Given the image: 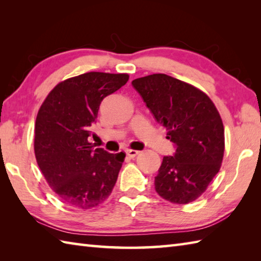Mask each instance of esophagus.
<instances>
[{
  "mask_svg": "<svg viewBox=\"0 0 261 261\" xmlns=\"http://www.w3.org/2000/svg\"><path fill=\"white\" fill-rule=\"evenodd\" d=\"M140 153V151L138 150H131V149H129V150H126V154L129 156L130 158H135L136 156H138V154Z\"/></svg>",
  "mask_w": 261,
  "mask_h": 261,
  "instance_id": "34e87169",
  "label": "esophagus"
}]
</instances>
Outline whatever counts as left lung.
<instances>
[{"instance_id":"left-lung-1","label":"left lung","mask_w":261,"mask_h":261,"mask_svg":"<svg viewBox=\"0 0 261 261\" xmlns=\"http://www.w3.org/2000/svg\"><path fill=\"white\" fill-rule=\"evenodd\" d=\"M132 86L176 148L154 177L156 192L174 204L195 201L223 159L224 127L214 103L201 90L166 74L137 79Z\"/></svg>"}]
</instances>
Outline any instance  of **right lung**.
<instances>
[{"instance_id": "add662e5", "label": "right lung", "mask_w": 261, "mask_h": 261, "mask_svg": "<svg viewBox=\"0 0 261 261\" xmlns=\"http://www.w3.org/2000/svg\"><path fill=\"white\" fill-rule=\"evenodd\" d=\"M127 81V74L99 71L71 77L55 86L39 110L37 163L51 190L69 206L95 207L112 193L125 153L94 149L88 137L103 98Z\"/></svg>"}]
</instances>
